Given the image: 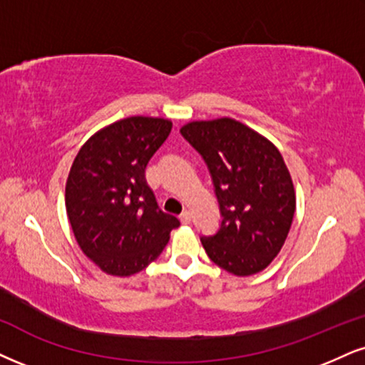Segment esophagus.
<instances>
[{"mask_svg": "<svg viewBox=\"0 0 365 365\" xmlns=\"http://www.w3.org/2000/svg\"><path fill=\"white\" fill-rule=\"evenodd\" d=\"M179 220H181V222L184 223V225H187L191 222V213L187 210H184L181 215H179Z\"/></svg>", "mask_w": 365, "mask_h": 365, "instance_id": "34e87169", "label": "esophagus"}]
</instances>
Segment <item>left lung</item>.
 Masks as SVG:
<instances>
[{"label": "left lung", "instance_id": "left-lung-1", "mask_svg": "<svg viewBox=\"0 0 365 365\" xmlns=\"http://www.w3.org/2000/svg\"><path fill=\"white\" fill-rule=\"evenodd\" d=\"M181 133L208 164L223 218L215 235L201 238L208 257L238 277L264 271L284 245L296 210L281 152L227 116L190 121Z\"/></svg>", "mask_w": 365, "mask_h": 365}]
</instances>
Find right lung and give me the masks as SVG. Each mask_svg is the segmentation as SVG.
<instances>
[{"label":"right lung","instance_id":"add662e5","mask_svg":"<svg viewBox=\"0 0 365 365\" xmlns=\"http://www.w3.org/2000/svg\"><path fill=\"white\" fill-rule=\"evenodd\" d=\"M173 121L128 116L91 135L71 165L66 210L88 259L110 276L128 277L159 257L179 220L157 206L145 168Z\"/></svg>","mask_w":365,"mask_h":365}]
</instances>
